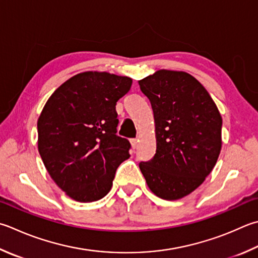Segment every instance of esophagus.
Here are the masks:
<instances>
[{"label":"esophagus","mask_w":258,"mask_h":258,"mask_svg":"<svg viewBox=\"0 0 258 258\" xmlns=\"http://www.w3.org/2000/svg\"><path fill=\"white\" fill-rule=\"evenodd\" d=\"M138 142H139L138 139H131V140H130V143H131V147H133L134 149L137 148V146H138Z\"/></svg>","instance_id":"1"}]
</instances>
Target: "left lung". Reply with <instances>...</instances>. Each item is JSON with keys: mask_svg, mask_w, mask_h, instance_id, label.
I'll return each mask as SVG.
<instances>
[{"mask_svg": "<svg viewBox=\"0 0 258 258\" xmlns=\"http://www.w3.org/2000/svg\"><path fill=\"white\" fill-rule=\"evenodd\" d=\"M152 103L156 154L139 168L154 194L178 200L205 182L221 150L222 118L203 85L185 72L160 70L139 81Z\"/></svg>", "mask_w": 258, "mask_h": 258, "instance_id": "left-lung-1", "label": "left lung"}]
</instances>
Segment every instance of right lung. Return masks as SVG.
<instances>
[{
	"label": "right lung",
	"instance_id": "1",
	"mask_svg": "<svg viewBox=\"0 0 258 258\" xmlns=\"http://www.w3.org/2000/svg\"><path fill=\"white\" fill-rule=\"evenodd\" d=\"M133 80L84 72L53 92L38 119V150L58 187L73 200L93 202L112 186L119 165L130 157L128 139L116 135L115 104Z\"/></svg>",
	"mask_w": 258,
	"mask_h": 258
}]
</instances>
